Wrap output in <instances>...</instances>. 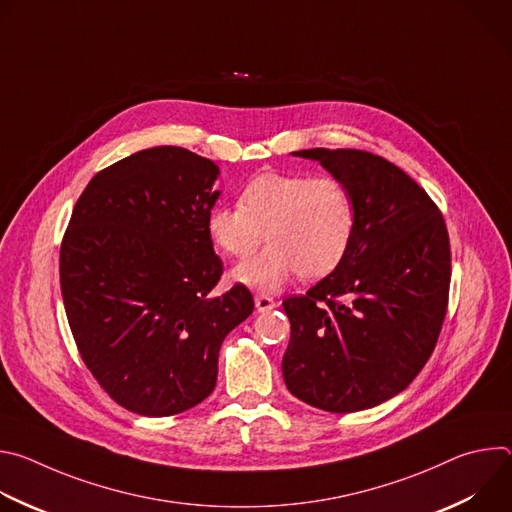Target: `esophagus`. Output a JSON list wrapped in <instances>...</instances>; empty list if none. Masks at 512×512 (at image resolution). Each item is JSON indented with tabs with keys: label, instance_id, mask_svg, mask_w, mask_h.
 Returning a JSON list of instances; mask_svg holds the SVG:
<instances>
[{
	"label": "esophagus",
	"instance_id": "esophagus-1",
	"mask_svg": "<svg viewBox=\"0 0 512 512\" xmlns=\"http://www.w3.org/2000/svg\"><path fill=\"white\" fill-rule=\"evenodd\" d=\"M255 308L257 312H269L275 308V300L269 296H255Z\"/></svg>",
	"mask_w": 512,
	"mask_h": 512
}]
</instances>
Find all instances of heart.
I'll return each mask as SVG.
<instances>
[{
    "label": "heart",
    "mask_w": 512,
    "mask_h": 512,
    "mask_svg": "<svg viewBox=\"0 0 512 512\" xmlns=\"http://www.w3.org/2000/svg\"><path fill=\"white\" fill-rule=\"evenodd\" d=\"M206 231L218 249L237 259L249 257L265 231L269 245L239 263L231 277L271 294L298 271L314 279L338 267L354 235V202L332 176L265 172L245 184L239 206L210 208Z\"/></svg>",
    "instance_id": "1"
}]
</instances>
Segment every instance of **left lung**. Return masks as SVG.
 <instances>
[{
    "label": "left lung",
    "mask_w": 512,
    "mask_h": 512,
    "mask_svg": "<svg viewBox=\"0 0 512 512\" xmlns=\"http://www.w3.org/2000/svg\"><path fill=\"white\" fill-rule=\"evenodd\" d=\"M340 180L354 235L338 267L283 310L289 393L330 411L371 409L425 367L448 306L450 239L442 212L401 168L360 150L294 152Z\"/></svg>",
    "instance_id": "1"
}]
</instances>
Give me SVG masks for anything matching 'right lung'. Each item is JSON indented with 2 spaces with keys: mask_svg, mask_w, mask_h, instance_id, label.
I'll list each match as a JSON object with an SVG mask.
<instances>
[{
  "mask_svg": "<svg viewBox=\"0 0 512 512\" xmlns=\"http://www.w3.org/2000/svg\"><path fill=\"white\" fill-rule=\"evenodd\" d=\"M208 158L176 145L99 172L72 210L60 289L79 352L125 409L168 417L204 401L218 350L253 312L245 285L208 298L223 275L206 231L221 196Z\"/></svg>",
  "mask_w": 512,
  "mask_h": 512,
  "instance_id": "1",
  "label": "right lung"
}]
</instances>
